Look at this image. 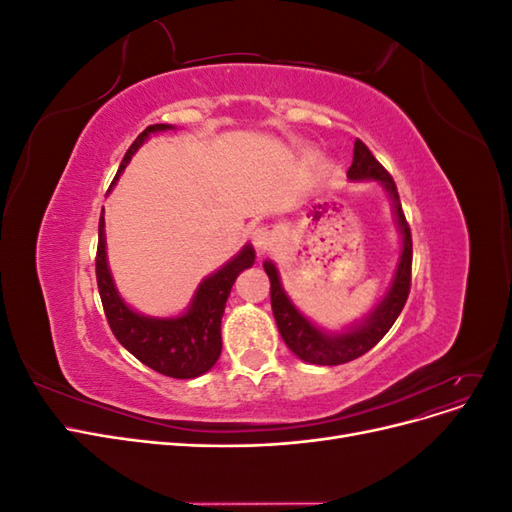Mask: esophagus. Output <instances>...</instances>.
<instances>
[{"mask_svg":"<svg viewBox=\"0 0 512 512\" xmlns=\"http://www.w3.org/2000/svg\"><path fill=\"white\" fill-rule=\"evenodd\" d=\"M250 239H252V243H254L258 254H265V252L269 250V247L273 245V235H271V230H269L267 226H256V228H252Z\"/></svg>","mask_w":512,"mask_h":512,"instance_id":"obj_1","label":"esophagus"}]
</instances>
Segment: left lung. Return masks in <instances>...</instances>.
I'll list each match as a JSON object with an SVG mask.
<instances>
[{"mask_svg":"<svg viewBox=\"0 0 512 512\" xmlns=\"http://www.w3.org/2000/svg\"><path fill=\"white\" fill-rule=\"evenodd\" d=\"M350 181H376L380 188L389 194L391 207L395 215V224L399 230L401 250L397 258V267L393 280L384 297L376 303L367 316L356 320L342 331H327L318 327L316 322L309 320L301 309L292 303L288 292L282 286L280 271H277L273 260H265V267L271 280V307L277 322V329L286 342V346L299 356L301 361L312 365H342L348 361L359 359L365 352L374 348L380 339L389 333L393 322L404 309L410 292V271H412V235L406 222V215L401 211L397 185L386 173L384 166L371 156L365 143L359 138L354 141L352 166L348 168Z\"/></svg>","mask_w":512,"mask_h":512,"instance_id":"1","label":"left lung"}]
</instances>
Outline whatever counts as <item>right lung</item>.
<instances>
[{"label":"right lung","mask_w":512,"mask_h":512,"mask_svg":"<svg viewBox=\"0 0 512 512\" xmlns=\"http://www.w3.org/2000/svg\"><path fill=\"white\" fill-rule=\"evenodd\" d=\"M175 130L170 123H156L136 136V141L126 151L121 166L115 175L113 185L130 164L134 153L141 149L151 134ZM111 185V190H113ZM108 190V192H111ZM256 260L254 247L247 243L237 256L207 275L192 294L190 305L179 316H147L136 312L123 301L121 292L115 286L111 267L106 256V230H104V207L98 226V256H96V277L98 290L104 305V314L111 324L113 335L119 344L134 354L138 361L145 363L158 374L168 378L190 380L207 374L220 359L222 352V316L228 301L232 284L241 271L250 269Z\"/></svg>","instance_id":"obj_1"}]
</instances>
